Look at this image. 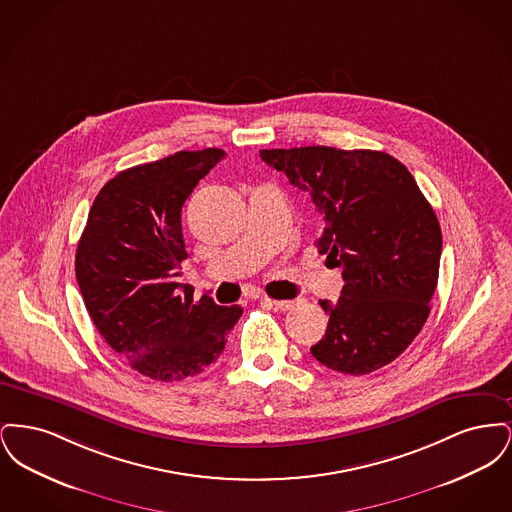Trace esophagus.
<instances>
[{
    "instance_id": "esophagus-1",
    "label": "esophagus",
    "mask_w": 512,
    "mask_h": 512,
    "mask_svg": "<svg viewBox=\"0 0 512 512\" xmlns=\"http://www.w3.org/2000/svg\"><path fill=\"white\" fill-rule=\"evenodd\" d=\"M267 301L278 311H290L295 307V301H286V299H267Z\"/></svg>"
}]
</instances>
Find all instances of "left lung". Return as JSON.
Segmentation results:
<instances>
[{
	"label": "left lung",
	"mask_w": 512,
	"mask_h": 512,
	"mask_svg": "<svg viewBox=\"0 0 512 512\" xmlns=\"http://www.w3.org/2000/svg\"><path fill=\"white\" fill-rule=\"evenodd\" d=\"M261 159L309 192L324 219L317 247L345 286L313 357L361 376L395 361L418 336L438 286L441 228L403 163L384 151L328 146L261 149Z\"/></svg>",
	"instance_id": "8db88e82"
}]
</instances>
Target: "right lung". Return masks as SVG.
I'll use <instances>...</instances> for the list:
<instances>
[{
  "instance_id": "1",
  "label": "right lung",
  "mask_w": 512,
  "mask_h": 512,
  "mask_svg": "<svg viewBox=\"0 0 512 512\" xmlns=\"http://www.w3.org/2000/svg\"><path fill=\"white\" fill-rule=\"evenodd\" d=\"M207 147L178 151L111 178L94 199L74 270L84 305L103 340L140 374L161 382L203 372L224 351L242 317L180 284L188 257L182 205L224 159Z\"/></svg>"
}]
</instances>
